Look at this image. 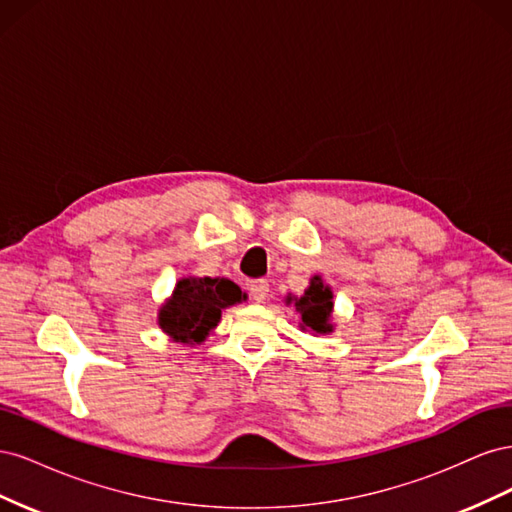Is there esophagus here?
Masks as SVG:
<instances>
[{
	"instance_id": "1",
	"label": "esophagus",
	"mask_w": 512,
	"mask_h": 512,
	"mask_svg": "<svg viewBox=\"0 0 512 512\" xmlns=\"http://www.w3.org/2000/svg\"><path fill=\"white\" fill-rule=\"evenodd\" d=\"M267 294H269V282L267 280H254V282H250V297L256 303L265 301Z\"/></svg>"
}]
</instances>
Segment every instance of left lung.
<instances>
[{
  "label": "left lung",
  "instance_id": "obj_1",
  "mask_svg": "<svg viewBox=\"0 0 512 512\" xmlns=\"http://www.w3.org/2000/svg\"><path fill=\"white\" fill-rule=\"evenodd\" d=\"M333 292L322 284L320 277H314L312 286L305 290L301 299H297V312L301 314V327L312 329L316 333H329L333 327L329 324L333 312ZM290 301V299H288Z\"/></svg>",
  "mask_w": 512,
  "mask_h": 512
}]
</instances>
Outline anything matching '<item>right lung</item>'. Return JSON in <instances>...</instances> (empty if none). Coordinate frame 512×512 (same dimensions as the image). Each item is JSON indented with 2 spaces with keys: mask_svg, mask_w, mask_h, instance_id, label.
Returning <instances> with one entry per match:
<instances>
[{
  "mask_svg": "<svg viewBox=\"0 0 512 512\" xmlns=\"http://www.w3.org/2000/svg\"><path fill=\"white\" fill-rule=\"evenodd\" d=\"M245 294L237 284L220 277H185L170 299L160 309V327L175 342H203L220 322L222 309L241 303Z\"/></svg>",
  "mask_w": 512,
  "mask_h": 512,
  "instance_id": "obj_1",
  "label": "right lung"
}]
</instances>
